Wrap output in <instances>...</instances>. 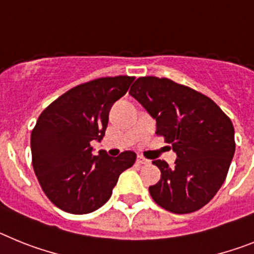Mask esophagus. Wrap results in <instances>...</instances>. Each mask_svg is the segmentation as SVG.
Returning a JSON list of instances; mask_svg holds the SVG:
<instances>
[{
	"label": "esophagus",
	"instance_id": "obj_1",
	"mask_svg": "<svg viewBox=\"0 0 254 254\" xmlns=\"http://www.w3.org/2000/svg\"><path fill=\"white\" fill-rule=\"evenodd\" d=\"M137 163L141 164V165H149V164L151 163V161L146 160V159H143L142 156H138V158H137Z\"/></svg>",
	"mask_w": 254,
	"mask_h": 254
}]
</instances>
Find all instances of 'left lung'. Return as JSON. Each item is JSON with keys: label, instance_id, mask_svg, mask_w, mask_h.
<instances>
[{"label": "left lung", "instance_id": "obj_1", "mask_svg": "<svg viewBox=\"0 0 254 254\" xmlns=\"http://www.w3.org/2000/svg\"><path fill=\"white\" fill-rule=\"evenodd\" d=\"M129 95L156 121V133L177 154L172 168L152 161L161 172L149 188L152 199L174 214L203 207L223 186L234 156L232 121L210 98L169 78H137Z\"/></svg>", "mask_w": 254, "mask_h": 254}]
</instances>
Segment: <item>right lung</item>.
<instances>
[{
    "instance_id": "obj_1",
    "label": "right lung",
    "mask_w": 254,
    "mask_h": 254,
    "mask_svg": "<svg viewBox=\"0 0 254 254\" xmlns=\"http://www.w3.org/2000/svg\"><path fill=\"white\" fill-rule=\"evenodd\" d=\"M134 77L96 78L73 87L46 108L31 132L33 168L52 203L69 214H89L111 198L121 173L136 161L133 151L112 158L94 154L104 137L109 111Z\"/></svg>"
}]
</instances>
